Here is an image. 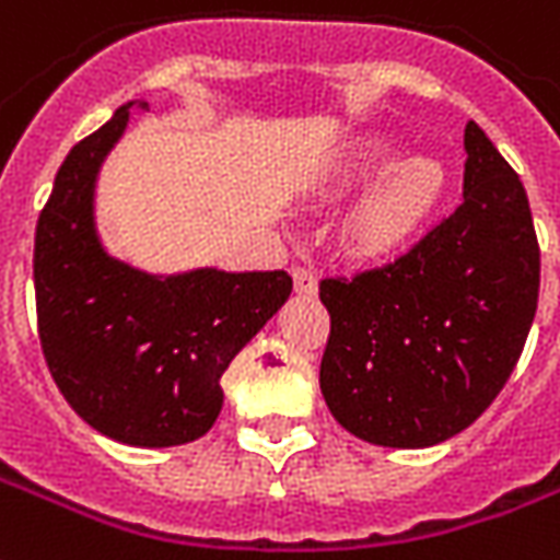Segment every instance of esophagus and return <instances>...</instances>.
I'll use <instances>...</instances> for the list:
<instances>
[{
	"label": "esophagus",
	"instance_id": "obj_1",
	"mask_svg": "<svg viewBox=\"0 0 560 560\" xmlns=\"http://www.w3.org/2000/svg\"><path fill=\"white\" fill-rule=\"evenodd\" d=\"M293 288H296L299 296H314L317 293V276L311 267H296L293 270Z\"/></svg>",
	"mask_w": 560,
	"mask_h": 560
}]
</instances>
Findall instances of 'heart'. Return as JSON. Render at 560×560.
I'll list each match as a JSON object with an SVG mask.
<instances>
[{"instance_id":"b5f03b06","label":"heart","mask_w":560,"mask_h":560,"mask_svg":"<svg viewBox=\"0 0 560 560\" xmlns=\"http://www.w3.org/2000/svg\"><path fill=\"white\" fill-rule=\"evenodd\" d=\"M396 152V140L370 138L358 152L361 166H382ZM446 190V166L434 155H408L387 166L358 202L347 223L352 249L370 258L390 255L411 241Z\"/></svg>"}]
</instances>
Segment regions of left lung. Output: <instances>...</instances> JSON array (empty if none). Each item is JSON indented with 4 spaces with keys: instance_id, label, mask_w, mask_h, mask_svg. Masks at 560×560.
I'll list each match as a JSON object with an SVG mask.
<instances>
[{
    "instance_id": "1",
    "label": "left lung",
    "mask_w": 560,
    "mask_h": 560,
    "mask_svg": "<svg viewBox=\"0 0 560 560\" xmlns=\"http://www.w3.org/2000/svg\"><path fill=\"white\" fill-rule=\"evenodd\" d=\"M464 202L413 249L352 279H323L331 314L319 387L355 438L425 450L464 432L514 373L540 290L526 187L476 122Z\"/></svg>"
}]
</instances>
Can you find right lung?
I'll return each mask as SVG.
<instances>
[{
    "instance_id": "1",
    "label": "right lung",
    "mask_w": 560,
    "mask_h": 560,
    "mask_svg": "<svg viewBox=\"0 0 560 560\" xmlns=\"http://www.w3.org/2000/svg\"><path fill=\"white\" fill-rule=\"evenodd\" d=\"M126 102L70 149L34 234L37 331L58 390L110 441L164 450L202 438L225 366L288 302L284 270L147 272L105 249L96 178L126 135Z\"/></svg>"
}]
</instances>
